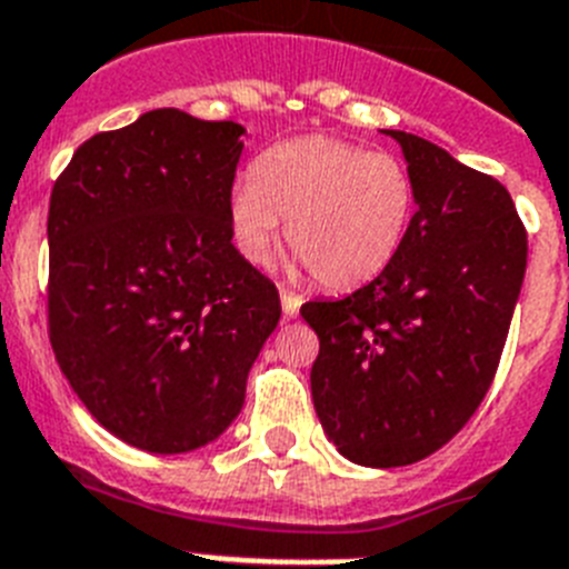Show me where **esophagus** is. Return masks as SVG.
I'll list each match as a JSON object with an SVG mask.
<instances>
[{
	"instance_id": "esophagus-1",
	"label": "esophagus",
	"mask_w": 569,
	"mask_h": 569,
	"mask_svg": "<svg viewBox=\"0 0 569 569\" xmlns=\"http://www.w3.org/2000/svg\"><path fill=\"white\" fill-rule=\"evenodd\" d=\"M300 295H295V291L289 289H280V306H283V315L286 317H297V311H300Z\"/></svg>"
}]
</instances>
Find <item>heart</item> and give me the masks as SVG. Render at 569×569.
<instances>
[{"label": "heart", "mask_w": 569, "mask_h": 569, "mask_svg": "<svg viewBox=\"0 0 569 569\" xmlns=\"http://www.w3.org/2000/svg\"><path fill=\"white\" fill-rule=\"evenodd\" d=\"M417 207L408 167L346 138L303 136L266 150L252 181L234 183L229 223L240 254L272 258L280 238L331 291L373 283L397 260Z\"/></svg>", "instance_id": "b5f03b06"}]
</instances>
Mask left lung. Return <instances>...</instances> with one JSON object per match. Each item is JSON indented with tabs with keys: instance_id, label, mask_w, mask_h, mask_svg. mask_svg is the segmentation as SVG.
Segmentation results:
<instances>
[{
	"instance_id": "8db88e82",
	"label": "left lung",
	"mask_w": 569,
	"mask_h": 569,
	"mask_svg": "<svg viewBox=\"0 0 569 569\" xmlns=\"http://www.w3.org/2000/svg\"><path fill=\"white\" fill-rule=\"evenodd\" d=\"M386 132L417 189L406 247L373 283L300 306L320 340L322 431L366 468L413 465L462 431L496 377L527 266L508 189L425 138Z\"/></svg>"
}]
</instances>
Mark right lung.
<instances>
[{"instance_id":"right-lung-1","label":"right lung","mask_w":569,"mask_h":569,"mask_svg":"<svg viewBox=\"0 0 569 569\" xmlns=\"http://www.w3.org/2000/svg\"><path fill=\"white\" fill-rule=\"evenodd\" d=\"M240 136L150 110L87 138L50 192V346L87 411L132 448L221 437L280 320L274 283L232 247Z\"/></svg>"}]
</instances>
